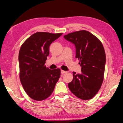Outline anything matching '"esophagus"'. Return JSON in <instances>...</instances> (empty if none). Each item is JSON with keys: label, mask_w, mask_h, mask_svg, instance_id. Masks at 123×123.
I'll list each match as a JSON object with an SVG mask.
<instances>
[{"label": "esophagus", "mask_w": 123, "mask_h": 123, "mask_svg": "<svg viewBox=\"0 0 123 123\" xmlns=\"http://www.w3.org/2000/svg\"><path fill=\"white\" fill-rule=\"evenodd\" d=\"M67 71H63V70H61V73L62 74H66V73H67Z\"/></svg>", "instance_id": "1"}]
</instances>
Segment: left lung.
I'll return each instance as SVG.
<instances>
[{"label": "left lung", "mask_w": 123, "mask_h": 123, "mask_svg": "<svg viewBox=\"0 0 123 123\" xmlns=\"http://www.w3.org/2000/svg\"><path fill=\"white\" fill-rule=\"evenodd\" d=\"M64 38L75 45V57L80 60L81 73L73 72L68 87L72 93L82 100H89L98 92L104 80L106 63L105 49L99 39L87 31L69 33Z\"/></svg>", "instance_id": "left-lung-1"}]
</instances>
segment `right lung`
Segmentation results:
<instances>
[{"label":"right lung","mask_w":123,"mask_h":123,"mask_svg":"<svg viewBox=\"0 0 123 123\" xmlns=\"http://www.w3.org/2000/svg\"><path fill=\"white\" fill-rule=\"evenodd\" d=\"M62 33L37 32L26 40L18 55L19 78L28 96L37 101L48 98L59 80L60 69L50 70L45 66L51 44Z\"/></svg>","instance_id":"1"}]
</instances>
